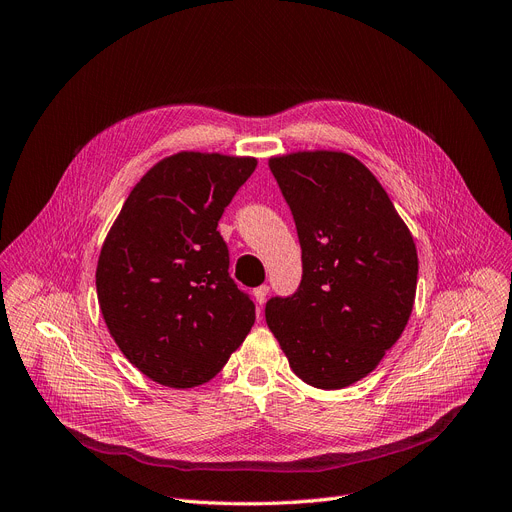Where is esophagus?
Segmentation results:
<instances>
[{"label": "esophagus", "mask_w": 512, "mask_h": 512, "mask_svg": "<svg viewBox=\"0 0 512 512\" xmlns=\"http://www.w3.org/2000/svg\"><path fill=\"white\" fill-rule=\"evenodd\" d=\"M268 293H270V288L268 286H257L255 291H253V297H255V303L259 305V307H263V303H265V299H268Z\"/></svg>", "instance_id": "1"}]
</instances>
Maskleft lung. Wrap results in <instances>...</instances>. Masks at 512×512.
I'll return each mask as SVG.
<instances>
[{"label": "left lung", "instance_id": "left-lung-1", "mask_svg": "<svg viewBox=\"0 0 512 512\" xmlns=\"http://www.w3.org/2000/svg\"><path fill=\"white\" fill-rule=\"evenodd\" d=\"M293 213L303 274L297 291L265 303L293 372L343 389L372 372L412 314L418 257L379 180L345 152L270 161Z\"/></svg>", "mask_w": 512, "mask_h": 512}]
</instances>
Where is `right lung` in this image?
I'll return each instance as SVG.
<instances>
[{
	"instance_id": "right-lung-1",
	"label": "right lung",
	"mask_w": 512,
	"mask_h": 512,
	"mask_svg": "<svg viewBox=\"0 0 512 512\" xmlns=\"http://www.w3.org/2000/svg\"><path fill=\"white\" fill-rule=\"evenodd\" d=\"M255 159L177 152L127 196L98 259L104 322L148 379L188 389L226 366L255 322V303L230 276L217 221Z\"/></svg>"
}]
</instances>
